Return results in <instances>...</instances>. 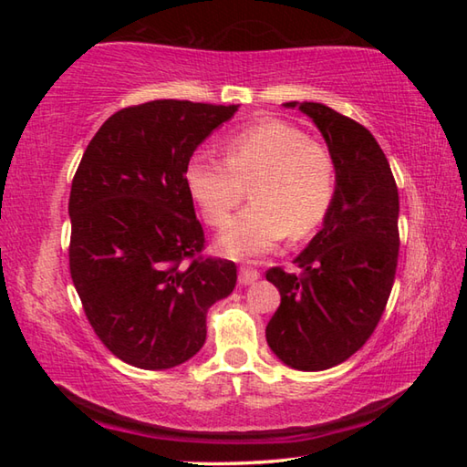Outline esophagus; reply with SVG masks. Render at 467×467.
<instances>
[{
  "label": "esophagus",
  "instance_id": "34e87169",
  "mask_svg": "<svg viewBox=\"0 0 467 467\" xmlns=\"http://www.w3.org/2000/svg\"><path fill=\"white\" fill-rule=\"evenodd\" d=\"M259 278V272L255 270V267H249V265H243L239 270V284H243V286H247V284H253Z\"/></svg>",
  "mask_w": 467,
  "mask_h": 467
}]
</instances>
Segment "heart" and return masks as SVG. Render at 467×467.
I'll return each instance as SVG.
<instances>
[{
  "label": "heart",
  "instance_id": "1",
  "mask_svg": "<svg viewBox=\"0 0 467 467\" xmlns=\"http://www.w3.org/2000/svg\"><path fill=\"white\" fill-rule=\"evenodd\" d=\"M224 158L197 150L185 167V187L205 223L224 228L252 183L254 203L220 236V249L247 257L275 247L292 233L311 234L334 203L336 158L327 144L278 117H262L228 133Z\"/></svg>",
  "mask_w": 467,
  "mask_h": 467
}]
</instances>
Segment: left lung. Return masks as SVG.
<instances>
[{
    "instance_id": "obj_1",
    "label": "left lung",
    "mask_w": 467,
    "mask_h": 467,
    "mask_svg": "<svg viewBox=\"0 0 467 467\" xmlns=\"http://www.w3.org/2000/svg\"><path fill=\"white\" fill-rule=\"evenodd\" d=\"M300 110L334 152L337 185L323 228L295 259L300 274L265 272L282 296L265 337L288 367L323 370L358 352L381 321L398 270L400 195L365 125L321 102Z\"/></svg>"
}]
</instances>
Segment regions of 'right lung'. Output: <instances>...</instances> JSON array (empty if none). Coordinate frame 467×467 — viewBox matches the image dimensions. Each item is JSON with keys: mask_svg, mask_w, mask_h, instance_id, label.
Returning a JSON list of instances; mask_svg holds the SVG:
<instances>
[{"mask_svg": "<svg viewBox=\"0 0 467 467\" xmlns=\"http://www.w3.org/2000/svg\"><path fill=\"white\" fill-rule=\"evenodd\" d=\"M236 105L150 100L110 115L69 193V274L86 319L131 367H177L205 342V315L236 284L231 259L203 255L185 187L189 156Z\"/></svg>", "mask_w": 467, "mask_h": 467, "instance_id": "obj_1", "label": "right lung"}]
</instances>
